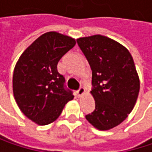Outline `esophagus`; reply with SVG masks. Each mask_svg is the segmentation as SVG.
Segmentation results:
<instances>
[{"mask_svg":"<svg viewBox=\"0 0 152 152\" xmlns=\"http://www.w3.org/2000/svg\"><path fill=\"white\" fill-rule=\"evenodd\" d=\"M77 94H78L79 97L83 96V95L85 94V89H84L83 87H80V89H79L78 91H77Z\"/></svg>","mask_w":152,"mask_h":152,"instance_id":"obj_1","label":"esophagus"}]
</instances>
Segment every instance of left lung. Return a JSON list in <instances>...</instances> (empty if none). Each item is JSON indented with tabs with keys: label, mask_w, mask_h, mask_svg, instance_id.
Segmentation results:
<instances>
[{
	"label": "left lung",
	"mask_w": 152,
	"mask_h": 152,
	"mask_svg": "<svg viewBox=\"0 0 152 152\" xmlns=\"http://www.w3.org/2000/svg\"><path fill=\"white\" fill-rule=\"evenodd\" d=\"M92 70L95 110L86 120L99 130H109L124 121L136 105L140 80L129 51L99 34L76 39Z\"/></svg>",
	"instance_id": "left-lung-1"
}]
</instances>
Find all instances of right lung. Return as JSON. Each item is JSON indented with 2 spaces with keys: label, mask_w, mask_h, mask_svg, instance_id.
I'll list each match as a JSON object with an SVG mask.
<instances>
[{
  "label": "right lung",
  "mask_w": 152,
  "mask_h": 152,
  "mask_svg": "<svg viewBox=\"0 0 152 152\" xmlns=\"http://www.w3.org/2000/svg\"><path fill=\"white\" fill-rule=\"evenodd\" d=\"M76 39L56 31L39 36L19 57L13 74V94L21 112L39 126L58 119L74 99L64 89L65 79L57 70L61 58L76 45Z\"/></svg>",
  "instance_id": "1"
}]
</instances>
